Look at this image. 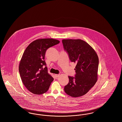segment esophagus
Returning <instances> with one entry per match:
<instances>
[{
    "mask_svg": "<svg viewBox=\"0 0 122 122\" xmlns=\"http://www.w3.org/2000/svg\"><path fill=\"white\" fill-rule=\"evenodd\" d=\"M59 75H55V77H56V78H58V77L59 76Z\"/></svg>",
    "mask_w": 122,
    "mask_h": 122,
    "instance_id": "1",
    "label": "esophagus"
}]
</instances>
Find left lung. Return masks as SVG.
I'll use <instances>...</instances> for the list:
<instances>
[{
	"label": "left lung",
	"instance_id": "8db88e82",
	"mask_svg": "<svg viewBox=\"0 0 122 122\" xmlns=\"http://www.w3.org/2000/svg\"><path fill=\"white\" fill-rule=\"evenodd\" d=\"M62 43L70 60L76 64L75 77L69 76V82L64 86V92L73 97H81L97 81L98 56L92 46L81 39H64Z\"/></svg>",
	"mask_w": 122,
	"mask_h": 122
}]
</instances>
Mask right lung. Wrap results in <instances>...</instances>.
Returning <instances> with one entry per match:
<instances>
[{"instance_id":"add662e5","label":"right lung","mask_w":122,"mask_h":122,"mask_svg":"<svg viewBox=\"0 0 122 122\" xmlns=\"http://www.w3.org/2000/svg\"><path fill=\"white\" fill-rule=\"evenodd\" d=\"M59 42L52 38L37 39L25 50L19 71L24 86L31 93L41 95L48 91L53 78L48 73L45 55L48 48Z\"/></svg>"}]
</instances>
